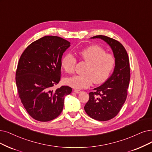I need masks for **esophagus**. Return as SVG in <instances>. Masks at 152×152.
I'll return each instance as SVG.
<instances>
[{"mask_svg": "<svg viewBox=\"0 0 152 152\" xmlns=\"http://www.w3.org/2000/svg\"><path fill=\"white\" fill-rule=\"evenodd\" d=\"M74 92L76 93V94H80L81 92V90H78V89H75L74 90Z\"/></svg>", "mask_w": 152, "mask_h": 152, "instance_id": "34e87169", "label": "esophagus"}]
</instances>
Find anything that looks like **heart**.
Returning a JSON list of instances; mask_svg holds the SVG:
<instances>
[{"label":"heart","mask_w":152,"mask_h":152,"mask_svg":"<svg viewBox=\"0 0 152 152\" xmlns=\"http://www.w3.org/2000/svg\"><path fill=\"white\" fill-rule=\"evenodd\" d=\"M77 54L87 63L84 74L66 78V84L81 89L89 87L93 82L99 84L107 79L115 65V58L112 55L106 53L104 48L95 45L83 48ZM75 64L76 59L71 53L66 54L61 61L62 67L68 74L74 72Z\"/></svg>","instance_id":"obj_1"}]
</instances>
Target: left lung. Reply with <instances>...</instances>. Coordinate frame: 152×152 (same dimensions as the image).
Instances as JSON below:
<instances>
[{"label":"left lung","mask_w":152,"mask_h":152,"mask_svg":"<svg viewBox=\"0 0 152 152\" xmlns=\"http://www.w3.org/2000/svg\"><path fill=\"white\" fill-rule=\"evenodd\" d=\"M90 39H100L110 47L115 58L112 75L102 86L89 93V100L84 107L89 117L99 121H107L120 112L127 96L130 79L129 59L124 47L119 42L105 35Z\"/></svg>","instance_id":"1"}]
</instances>
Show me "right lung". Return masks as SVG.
I'll list each match as a JSON object with an SVG mask.
<instances>
[{
  "label": "right lung",
  "instance_id": "obj_1",
  "mask_svg": "<svg viewBox=\"0 0 152 152\" xmlns=\"http://www.w3.org/2000/svg\"><path fill=\"white\" fill-rule=\"evenodd\" d=\"M70 43L57 36H45L30 44L18 63L15 82L22 104L33 118L48 122L64 108L65 96L72 88L52 90L60 80L61 60Z\"/></svg>",
  "mask_w": 152,
  "mask_h": 152
}]
</instances>
